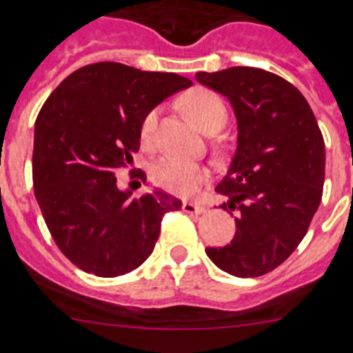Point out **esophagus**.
<instances>
[{
	"mask_svg": "<svg viewBox=\"0 0 353 353\" xmlns=\"http://www.w3.org/2000/svg\"><path fill=\"white\" fill-rule=\"evenodd\" d=\"M183 211L190 212V214H200L204 212L205 208L200 204H195V202H183Z\"/></svg>",
	"mask_w": 353,
	"mask_h": 353,
	"instance_id": "esophagus-1",
	"label": "esophagus"
}]
</instances>
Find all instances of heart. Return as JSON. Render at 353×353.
Wrapping results in <instances>:
<instances>
[{
  "label": "heart",
  "mask_w": 353,
  "mask_h": 353,
  "mask_svg": "<svg viewBox=\"0 0 353 353\" xmlns=\"http://www.w3.org/2000/svg\"><path fill=\"white\" fill-rule=\"evenodd\" d=\"M183 105L204 132L220 130L227 121V107H225L223 100L209 90L196 88V90L190 91L183 98ZM158 117H160L158 107L151 109L142 117L141 142L145 148H153L157 142ZM151 177L160 188L167 190L174 195L188 196L193 195L205 183L208 170L195 161L183 160L177 157H165L153 165Z\"/></svg>",
  "instance_id": "heart-1"
}]
</instances>
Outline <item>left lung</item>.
<instances>
[{
  "label": "left lung",
  "mask_w": 353,
  "mask_h": 353,
  "mask_svg": "<svg viewBox=\"0 0 353 353\" xmlns=\"http://www.w3.org/2000/svg\"><path fill=\"white\" fill-rule=\"evenodd\" d=\"M196 81L228 98L237 119V149L214 192L236 214V236L209 259L237 278L283 263L306 236L320 205L325 145L306 98L279 75L252 66L199 72Z\"/></svg>",
  "instance_id": "1"
}]
</instances>
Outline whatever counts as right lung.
<instances>
[{
	"label": "right lung",
	"instance_id": "add662e5",
	"mask_svg": "<svg viewBox=\"0 0 353 353\" xmlns=\"http://www.w3.org/2000/svg\"><path fill=\"white\" fill-rule=\"evenodd\" d=\"M190 85L177 74L94 63L70 74L38 112L34 196L54 243L82 271L114 278L137 269L163 216L183 205L161 190L133 199L116 174L141 148L142 117ZM130 176L145 179L142 170Z\"/></svg>",
	"mask_w": 353,
	"mask_h": 353
}]
</instances>
